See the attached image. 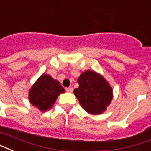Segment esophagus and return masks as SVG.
<instances>
[{"label": "esophagus", "mask_w": 151, "mask_h": 151, "mask_svg": "<svg viewBox=\"0 0 151 151\" xmlns=\"http://www.w3.org/2000/svg\"><path fill=\"white\" fill-rule=\"evenodd\" d=\"M65 90H66V92H68V93H72L73 90V87H68V88H65Z\"/></svg>", "instance_id": "34e87169"}]
</instances>
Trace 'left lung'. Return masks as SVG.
I'll use <instances>...</instances> for the list:
<instances>
[{"mask_svg": "<svg viewBox=\"0 0 151 151\" xmlns=\"http://www.w3.org/2000/svg\"><path fill=\"white\" fill-rule=\"evenodd\" d=\"M78 82L79 87L73 93L84 110L93 115L105 111L112 99L111 86L105 79L94 71L87 70L81 74Z\"/></svg>", "mask_w": 151, "mask_h": 151, "instance_id": "left-lung-1", "label": "left lung"}]
</instances>
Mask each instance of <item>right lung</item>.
<instances>
[{
	"instance_id": "obj_1",
	"label": "right lung",
	"mask_w": 151,
	"mask_h": 151,
	"mask_svg": "<svg viewBox=\"0 0 151 151\" xmlns=\"http://www.w3.org/2000/svg\"><path fill=\"white\" fill-rule=\"evenodd\" d=\"M65 93L58 81L50 75L42 74L32 86L29 93V101L32 105L42 111L51 108L57 97Z\"/></svg>"
}]
</instances>
